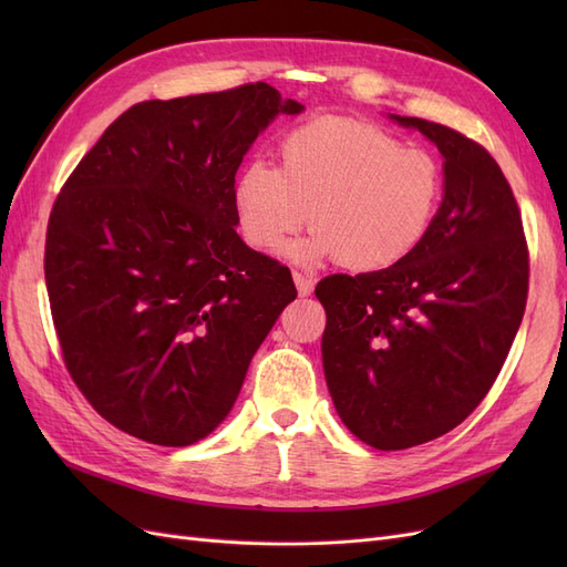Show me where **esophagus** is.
Returning <instances> with one entry per match:
<instances>
[{"instance_id":"esophagus-1","label":"esophagus","mask_w":567,"mask_h":567,"mask_svg":"<svg viewBox=\"0 0 567 567\" xmlns=\"http://www.w3.org/2000/svg\"><path fill=\"white\" fill-rule=\"evenodd\" d=\"M293 281H296V288H298V293L302 298L312 293V288H315V279L312 277H307V274H302V271H293Z\"/></svg>"}]
</instances>
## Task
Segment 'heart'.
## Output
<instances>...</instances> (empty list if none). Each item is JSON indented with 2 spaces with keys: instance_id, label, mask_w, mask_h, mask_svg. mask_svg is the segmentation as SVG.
I'll return each instance as SVG.
<instances>
[{
  "instance_id": "obj_1",
  "label": "heart",
  "mask_w": 567,
  "mask_h": 567,
  "mask_svg": "<svg viewBox=\"0 0 567 567\" xmlns=\"http://www.w3.org/2000/svg\"><path fill=\"white\" fill-rule=\"evenodd\" d=\"M440 198L442 165L431 151L342 117L293 130L279 146V169L252 161L234 186L248 246L277 250L310 219L315 231L288 255L298 262L338 257L352 271H379L414 252Z\"/></svg>"
}]
</instances>
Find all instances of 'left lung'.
I'll use <instances>...</instances> for the list:
<instances>
[{"label": "left lung", "mask_w": 567, "mask_h": 567, "mask_svg": "<svg viewBox=\"0 0 567 567\" xmlns=\"http://www.w3.org/2000/svg\"><path fill=\"white\" fill-rule=\"evenodd\" d=\"M444 156V198L414 252L392 267L317 284L321 357L338 416L371 447L409 450L450 433L499 375L525 315L523 217L485 146L392 115Z\"/></svg>", "instance_id": "left-lung-1"}]
</instances>
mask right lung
<instances>
[{"label":"right lung","mask_w":567,"mask_h":567,"mask_svg":"<svg viewBox=\"0 0 567 567\" xmlns=\"http://www.w3.org/2000/svg\"><path fill=\"white\" fill-rule=\"evenodd\" d=\"M267 82L142 101L65 179L44 279L63 362L120 431L186 447L227 419L298 290L236 234V169L279 113Z\"/></svg>","instance_id":"1"}]
</instances>
